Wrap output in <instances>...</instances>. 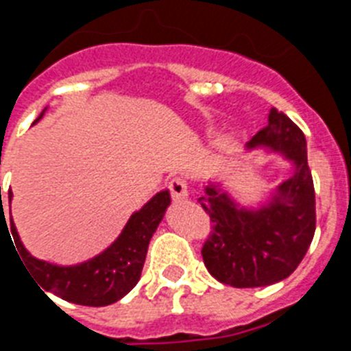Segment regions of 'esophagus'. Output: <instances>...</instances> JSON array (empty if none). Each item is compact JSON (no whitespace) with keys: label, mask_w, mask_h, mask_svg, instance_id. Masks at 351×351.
Masks as SVG:
<instances>
[{"label":"esophagus","mask_w":351,"mask_h":351,"mask_svg":"<svg viewBox=\"0 0 351 351\" xmlns=\"http://www.w3.org/2000/svg\"><path fill=\"white\" fill-rule=\"evenodd\" d=\"M169 190L170 195H172L173 202H182L188 198V182L182 178H173L172 181L169 182Z\"/></svg>","instance_id":"34e87169"}]
</instances>
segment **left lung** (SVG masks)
<instances>
[{
	"label": "left lung",
	"mask_w": 351,
	"mask_h": 351,
	"mask_svg": "<svg viewBox=\"0 0 351 351\" xmlns=\"http://www.w3.org/2000/svg\"><path fill=\"white\" fill-rule=\"evenodd\" d=\"M267 145L295 163V172L278 188L267 207L239 209L228 195L207 186L198 198L213 232L202 246L207 271L235 288L267 287L285 280L302 262L316 228L315 186L302 130L272 107L269 123L247 147Z\"/></svg>",
	"instance_id": "left-lung-1"
}]
</instances>
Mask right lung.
<instances>
[{"label":"right lung","instance_id":"add662e5","mask_svg":"<svg viewBox=\"0 0 351 351\" xmlns=\"http://www.w3.org/2000/svg\"><path fill=\"white\" fill-rule=\"evenodd\" d=\"M8 200H12V191H8ZM169 204V191H160L154 195L138 213L130 218L125 230L121 232L112 246L107 247L101 255L73 267L52 265V263L31 256L21 243L12 218L10 230L15 247L21 255L19 258H23V263H26V271L31 272L33 280H36L40 290L44 288L43 293L51 291L68 302L100 308V306H108L123 299L138 283L149 241L153 237L156 226L160 225ZM5 219L1 202L0 223Z\"/></svg>","mask_w":351,"mask_h":351}]
</instances>
